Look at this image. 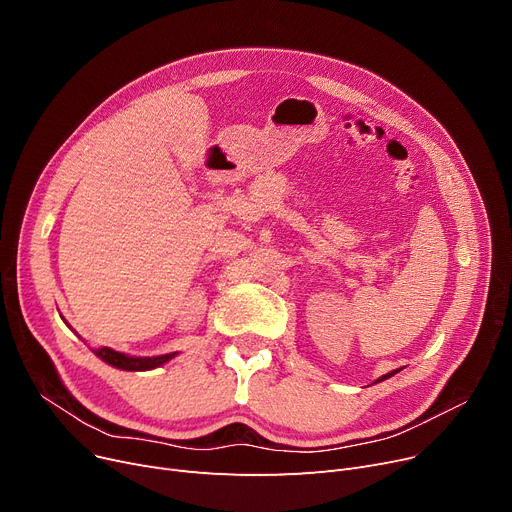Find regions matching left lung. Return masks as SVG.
I'll return each instance as SVG.
<instances>
[{"label":"left lung","mask_w":512,"mask_h":512,"mask_svg":"<svg viewBox=\"0 0 512 512\" xmlns=\"http://www.w3.org/2000/svg\"><path fill=\"white\" fill-rule=\"evenodd\" d=\"M394 373H398V369H396V371H390V373H386V375H382V378H380V380H375V382H384V380L392 378V375H394Z\"/></svg>","instance_id":"1"}]
</instances>
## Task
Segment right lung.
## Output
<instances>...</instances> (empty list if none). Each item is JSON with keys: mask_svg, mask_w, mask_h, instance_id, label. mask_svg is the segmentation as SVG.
Returning <instances> with one entry per match:
<instances>
[{"mask_svg": "<svg viewBox=\"0 0 512 512\" xmlns=\"http://www.w3.org/2000/svg\"><path fill=\"white\" fill-rule=\"evenodd\" d=\"M93 353H95L101 361H105L107 365L124 369V371H147V369H155V367L164 365V363H168L170 359L176 357V353L159 355V357H128V355L118 353V351H114V348H107V346L93 348Z\"/></svg>", "mask_w": 512, "mask_h": 512, "instance_id": "right-lung-1", "label": "right lung"}]
</instances>
